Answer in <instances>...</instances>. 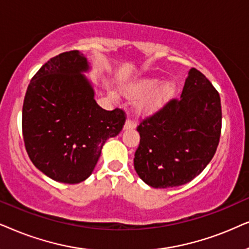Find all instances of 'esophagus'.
Listing matches in <instances>:
<instances>
[{
    "mask_svg": "<svg viewBox=\"0 0 249 249\" xmlns=\"http://www.w3.org/2000/svg\"><path fill=\"white\" fill-rule=\"evenodd\" d=\"M135 126H137V123H135L132 118L128 117L126 119V122H125V125H124L125 130H128V128H134Z\"/></svg>",
    "mask_w": 249,
    "mask_h": 249,
    "instance_id": "obj_1",
    "label": "esophagus"
}]
</instances>
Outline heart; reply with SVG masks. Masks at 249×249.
<instances>
[{
	"instance_id": "b5f03b06",
	"label": "heart",
	"mask_w": 249,
	"mask_h": 249,
	"mask_svg": "<svg viewBox=\"0 0 249 249\" xmlns=\"http://www.w3.org/2000/svg\"><path fill=\"white\" fill-rule=\"evenodd\" d=\"M175 84L172 81L159 82L158 78H143L134 83L130 89L132 97H142L138 107L142 111H155L166 104L174 94Z\"/></svg>"
}]
</instances>
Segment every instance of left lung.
Segmentation results:
<instances>
[{
  "mask_svg": "<svg viewBox=\"0 0 249 249\" xmlns=\"http://www.w3.org/2000/svg\"><path fill=\"white\" fill-rule=\"evenodd\" d=\"M221 128L220 94L203 72L191 68L181 97L140 119L135 171L152 188L188 183L212 160Z\"/></svg>",
  "mask_w": 249,
  "mask_h": 249,
  "instance_id": "1",
  "label": "left lung"
}]
</instances>
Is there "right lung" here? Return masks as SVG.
<instances>
[{
  "label": "right lung",
  "instance_id": "right-lung-1",
  "mask_svg": "<svg viewBox=\"0 0 249 249\" xmlns=\"http://www.w3.org/2000/svg\"><path fill=\"white\" fill-rule=\"evenodd\" d=\"M89 69L78 50L55 55L29 83L22 106V137L32 163L46 177L75 184L90 177L107 139L124 126L121 108L105 110L94 100Z\"/></svg>",
  "mask_w": 249,
  "mask_h": 249
}]
</instances>
